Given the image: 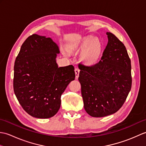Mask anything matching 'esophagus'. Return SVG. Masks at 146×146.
<instances>
[{
	"mask_svg": "<svg viewBox=\"0 0 146 146\" xmlns=\"http://www.w3.org/2000/svg\"><path fill=\"white\" fill-rule=\"evenodd\" d=\"M75 75H76V79H78V76H79V73H80V70H79V68H75Z\"/></svg>",
	"mask_w": 146,
	"mask_h": 146,
	"instance_id": "esophagus-1",
	"label": "esophagus"
}]
</instances>
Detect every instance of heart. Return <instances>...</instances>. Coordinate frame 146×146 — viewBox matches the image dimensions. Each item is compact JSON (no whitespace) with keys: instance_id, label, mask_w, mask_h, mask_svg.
<instances>
[{"instance_id":"b5f03b06","label":"heart","mask_w":146,"mask_h":146,"mask_svg":"<svg viewBox=\"0 0 146 146\" xmlns=\"http://www.w3.org/2000/svg\"><path fill=\"white\" fill-rule=\"evenodd\" d=\"M80 49H82L80 59L86 64H92L97 62L102 51V44L100 41L94 38H87L83 40ZM64 54L68 55L67 51L64 49Z\"/></svg>"}]
</instances>
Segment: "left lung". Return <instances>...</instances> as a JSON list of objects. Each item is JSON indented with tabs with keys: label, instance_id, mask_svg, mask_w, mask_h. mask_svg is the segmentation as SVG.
I'll list each match as a JSON object with an SVG mask.
<instances>
[{
	"label": "left lung",
	"instance_id": "left-lung-1",
	"mask_svg": "<svg viewBox=\"0 0 146 146\" xmlns=\"http://www.w3.org/2000/svg\"><path fill=\"white\" fill-rule=\"evenodd\" d=\"M100 61L79 64L84 108L90 115L103 117L122 107L132 86L131 63L124 44L111 33Z\"/></svg>",
	"mask_w": 146,
	"mask_h": 146
}]
</instances>
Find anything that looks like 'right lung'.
<instances>
[{"label":"right lung","mask_w":146,"mask_h":146,"mask_svg":"<svg viewBox=\"0 0 146 146\" xmlns=\"http://www.w3.org/2000/svg\"><path fill=\"white\" fill-rule=\"evenodd\" d=\"M60 49L50 38L28 37L15 59L14 91L26 112L38 119L53 117L60 108L61 96L75 80L73 65L58 67Z\"/></svg>","instance_id":"add662e5"}]
</instances>
